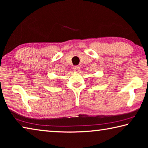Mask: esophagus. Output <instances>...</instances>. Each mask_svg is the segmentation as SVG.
Instances as JSON below:
<instances>
[{"label": "esophagus", "instance_id": "esophagus-1", "mask_svg": "<svg viewBox=\"0 0 148 148\" xmlns=\"http://www.w3.org/2000/svg\"><path fill=\"white\" fill-rule=\"evenodd\" d=\"M79 69H80V68H79V66H74V68H73V71H74V72H79Z\"/></svg>", "mask_w": 148, "mask_h": 148}]
</instances>
